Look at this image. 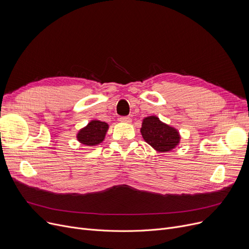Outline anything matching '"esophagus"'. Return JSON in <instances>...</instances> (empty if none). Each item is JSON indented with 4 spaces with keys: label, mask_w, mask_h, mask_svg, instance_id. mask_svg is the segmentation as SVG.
Segmentation results:
<instances>
[{
    "label": "esophagus",
    "mask_w": 249,
    "mask_h": 249,
    "mask_svg": "<svg viewBox=\"0 0 249 249\" xmlns=\"http://www.w3.org/2000/svg\"><path fill=\"white\" fill-rule=\"evenodd\" d=\"M120 121L124 122V123H130L131 122V118H130L129 116H122V117H120Z\"/></svg>",
    "instance_id": "1"
}]
</instances>
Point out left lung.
Instances as JSON below:
<instances>
[{
	"instance_id": "1",
	"label": "left lung",
	"mask_w": 249,
	"mask_h": 249,
	"mask_svg": "<svg viewBox=\"0 0 249 249\" xmlns=\"http://www.w3.org/2000/svg\"><path fill=\"white\" fill-rule=\"evenodd\" d=\"M140 130L142 137L148 144L160 152L172 150L179 141V135L177 130L160 122L155 116L145 118Z\"/></svg>"
}]
</instances>
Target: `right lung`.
Returning <instances> with one entry per match:
<instances>
[{"label": "right lung", "mask_w": 249, "mask_h": 249, "mask_svg": "<svg viewBox=\"0 0 249 249\" xmlns=\"http://www.w3.org/2000/svg\"><path fill=\"white\" fill-rule=\"evenodd\" d=\"M108 130V124L102 121H90L87 127L82 129L77 134L78 141L86 145H96L101 143Z\"/></svg>", "instance_id": "add662e5"}]
</instances>
